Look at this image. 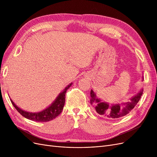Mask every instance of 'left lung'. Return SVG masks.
<instances>
[{"label":"left lung","instance_id":"1","mask_svg":"<svg viewBox=\"0 0 157 157\" xmlns=\"http://www.w3.org/2000/svg\"><path fill=\"white\" fill-rule=\"evenodd\" d=\"M143 91L144 90H141L140 92L134 98H132L130 101L123 104L121 106L117 104V105L112 107H109L107 103L101 102L99 99H97L96 94H94L93 90H91V92H90V97H91L90 103L93 105L96 112L99 115L108 118H118L126 115L131 111L132 109L134 108L140 101L142 94H143Z\"/></svg>","mask_w":157,"mask_h":157}]
</instances>
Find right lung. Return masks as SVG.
<instances>
[{
    "instance_id": "add662e5",
    "label": "right lung",
    "mask_w": 157,
    "mask_h": 157,
    "mask_svg": "<svg viewBox=\"0 0 157 157\" xmlns=\"http://www.w3.org/2000/svg\"><path fill=\"white\" fill-rule=\"evenodd\" d=\"M71 84H72V83L69 84L64 89L63 91L56 98V101L49 107L39 113H29L23 111L21 109L17 107L11 99L10 101L16 110L23 117H24L25 118H27V119L36 122H48L53 120L54 118L58 117L61 113V111H62L65 101V93L67 92V90L69 88V87L71 86Z\"/></svg>"
}]
</instances>
